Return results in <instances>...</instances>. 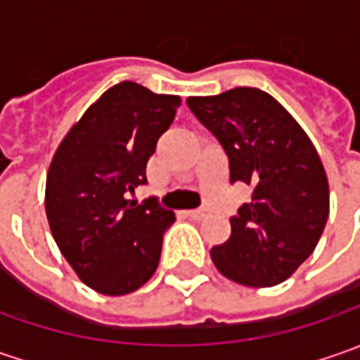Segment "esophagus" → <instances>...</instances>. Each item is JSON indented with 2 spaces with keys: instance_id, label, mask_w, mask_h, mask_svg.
I'll return each instance as SVG.
<instances>
[{
  "instance_id": "obj_1",
  "label": "esophagus",
  "mask_w": 360,
  "mask_h": 360,
  "mask_svg": "<svg viewBox=\"0 0 360 360\" xmlns=\"http://www.w3.org/2000/svg\"><path fill=\"white\" fill-rule=\"evenodd\" d=\"M188 216L194 218V220H202L206 216V210H188Z\"/></svg>"
}]
</instances>
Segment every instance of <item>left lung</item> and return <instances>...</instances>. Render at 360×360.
Listing matches in <instances>:
<instances>
[{
  "instance_id": "1",
  "label": "left lung",
  "mask_w": 360,
  "mask_h": 360,
  "mask_svg": "<svg viewBox=\"0 0 360 360\" xmlns=\"http://www.w3.org/2000/svg\"><path fill=\"white\" fill-rule=\"evenodd\" d=\"M218 138L230 180L252 186L230 218V238L210 250L222 276L244 286H274L292 276L323 236L328 180L316 148L283 105L258 88L186 100Z\"/></svg>"
}]
</instances>
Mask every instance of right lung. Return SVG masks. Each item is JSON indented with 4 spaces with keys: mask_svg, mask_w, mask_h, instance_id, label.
Instances as JSON below:
<instances>
[{
    "mask_svg": "<svg viewBox=\"0 0 360 360\" xmlns=\"http://www.w3.org/2000/svg\"><path fill=\"white\" fill-rule=\"evenodd\" d=\"M180 96L120 82L84 112L58 146L46 178V216L77 278L105 297L138 290L156 272L162 236L176 220L128 192L146 182V162L174 122Z\"/></svg>",
    "mask_w": 360,
    "mask_h": 360,
    "instance_id": "right-lung-1",
    "label": "right lung"
}]
</instances>
